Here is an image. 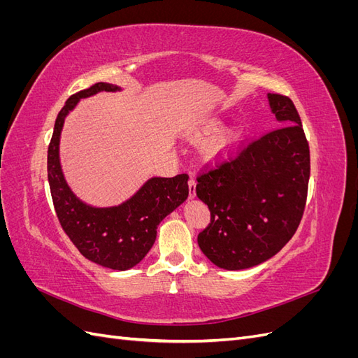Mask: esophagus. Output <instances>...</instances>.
<instances>
[{"label":"esophagus","mask_w":358,"mask_h":358,"mask_svg":"<svg viewBox=\"0 0 358 358\" xmlns=\"http://www.w3.org/2000/svg\"><path fill=\"white\" fill-rule=\"evenodd\" d=\"M188 185H189V199H196V196H197V192H196V185H197V182H196V179H194V178H189V180H188Z\"/></svg>","instance_id":"esophagus-1"}]
</instances>
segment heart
Segmentation results:
<instances>
[{
  "instance_id": "heart-1",
  "label": "heart",
  "mask_w": 358,
  "mask_h": 358,
  "mask_svg": "<svg viewBox=\"0 0 358 358\" xmlns=\"http://www.w3.org/2000/svg\"><path fill=\"white\" fill-rule=\"evenodd\" d=\"M220 125L218 119H209V121L203 122L199 129L196 131L197 137H201L204 134H209L213 129ZM237 136V129L233 125H227L222 127L220 129H217L215 134H210L208 138L204 140L201 149L203 154L208 157H218L222 155L227 149L231 146V143L234 142V138Z\"/></svg>"
}]
</instances>
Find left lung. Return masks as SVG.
I'll use <instances>...</instances> for the list:
<instances>
[{
	"label": "left lung",
	"mask_w": 358,
	"mask_h": 358,
	"mask_svg": "<svg viewBox=\"0 0 358 358\" xmlns=\"http://www.w3.org/2000/svg\"><path fill=\"white\" fill-rule=\"evenodd\" d=\"M279 128L197 179L210 224L197 237L210 262L225 270L262 264L296 233L305 210L309 145L288 96L267 94Z\"/></svg>",
	"instance_id": "8db88e82"
}]
</instances>
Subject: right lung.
Returning <instances> with one entry per match:
<instances>
[{"label":"right lung","mask_w":358,"mask_h":358,"mask_svg":"<svg viewBox=\"0 0 358 358\" xmlns=\"http://www.w3.org/2000/svg\"><path fill=\"white\" fill-rule=\"evenodd\" d=\"M104 91L119 92L122 88L100 82L71 95L64 104L48 149V179L61 227L80 254L95 264L124 272L142 262L157 239L159 222L188 199V175L150 178L128 200L104 208L76 196L59 158L64 122L82 99Z\"/></svg>","instance_id":"add662e5"}]
</instances>
